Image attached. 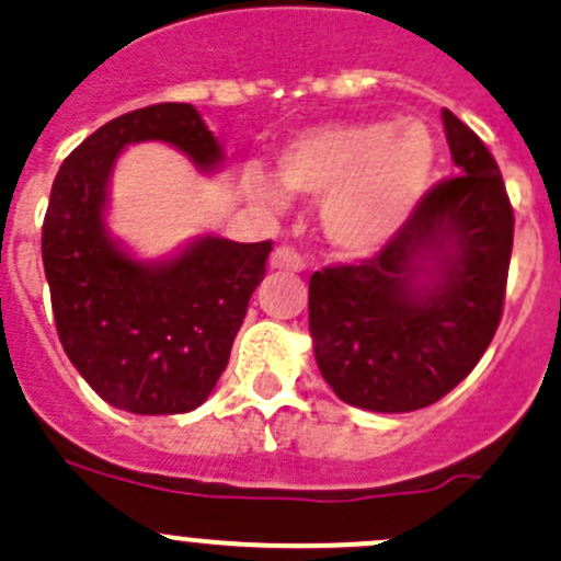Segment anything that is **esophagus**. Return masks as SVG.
<instances>
[{
	"mask_svg": "<svg viewBox=\"0 0 561 561\" xmlns=\"http://www.w3.org/2000/svg\"><path fill=\"white\" fill-rule=\"evenodd\" d=\"M270 267L273 270H286V273H302L305 270V259L299 256L294 248L288 245H280L275 248L273 256H270Z\"/></svg>",
	"mask_w": 561,
	"mask_h": 561,
	"instance_id": "obj_1",
	"label": "esophagus"
}]
</instances>
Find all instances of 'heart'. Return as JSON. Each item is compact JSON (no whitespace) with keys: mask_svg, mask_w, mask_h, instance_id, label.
I'll use <instances>...</instances> for the list:
<instances>
[{"mask_svg":"<svg viewBox=\"0 0 561 561\" xmlns=\"http://www.w3.org/2000/svg\"><path fill=\"white\" fill-rule=\"evenodd\" d=\"M436 144L423 122H330L297 133L275 154L280 187L321 198L324 234L343 256H374L390 245L423 202ZM248 196L267 207L286 198L262 174H248Z\"/></svg>","mask_w":561,"mask_h":561,"instance_id":"b5f03b06","label":"heart"}]
</instances>
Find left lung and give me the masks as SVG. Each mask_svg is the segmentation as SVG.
I'll list each match as a JSON object with an SVG mask.
<instances>
[{"instance_id": "obj_1", "label": "left lung", "mask_w": 561, "mask_h": 561, "mask_svg": "<svg viewBox=\"0 0 561 561\" xmlns=\"http://www.w3.org/2000/svg\"><path fill=\"white\" fill-rule=\"evenodd\" d=\"M442 122L458 176L425 193L376 256L310 275L316 363L348 407H431L467 379L502 319L513 207L477 133L447 108Z\"/></svg>"}]
</instances>
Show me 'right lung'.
Wrapping results in <instances>:
<instances>
[{"instance_id": "right-lung-1", "label": "right lung", "mask_w": 561, "mask_h": 561, "mask_svg": "<svg viewBox=\"0 0 561 561\" xmlns=\"http://www.w3.org/2000/svg\"><path fill=\"white\" fill-rule=\"evenodd\" d=\"M163 141L204 174L224 147L196 105L158 103L105 122L70 152L43 220V267L59 341L87 385L130 414L202 407L264 278L273 242L204 234L174 256L144 262L108 231L111 171L122 149Z\"/></svg>"}]
</instances>
